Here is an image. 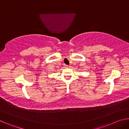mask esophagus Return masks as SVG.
Instances as JSON below:
<instances>
[{
	"label": "esophagus",
	"mask_w": 129,
	"mask_h": 129,
	"mask_svg": "<svg viewBox=\"0 0 129 129\" xmlns=\"http://www.w3.org/2000/svg\"><path fill=\"white\" fill-rule=\"evenodd\" d=\"M64 67L65 68H67L69 67V65H64Z\"/></svg>",
	"instance_id": "obj_1"
}]
</instances>
